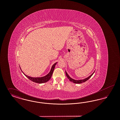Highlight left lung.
Masks as SVG:
<instances>
[{
  "mask_svg": "<svg viewBox=\"0 0 120 120\" xmlns=\"http://www.w3.org/2000/svg\"><path fill=\"white\" fill-rule=\"evenodd\" d=\"M65 72H66V75H67V77H68V78L69 80H70L72 82H73V83H75V84H80V83L85 82H86V81H87V80H89V79L91 77L92 75L94 74V72H95V71H94L90 75L89 77L86 78L84 79H83V80H74V79L71 78V77H70L69 76V75L67 73V72H66V71Z\"/></svg>",
  "mask_w": 120,
  "mask_h": 120,
  "instance_id": "8db88e82",
  "label": "left lung"
}]
</instances>
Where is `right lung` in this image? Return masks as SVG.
Wrapping results in <instances>:
<instances>
[{
	"label": "right lung",
	"mask_w": 120,
	"mask_h": 120,
	"mask_svg": "<svg viewBox=\"0 0 120 120\" xmlns=\"http://www.w3.org/2000/svg\"><path fill=\"white\" fill-rule=\"evenodd\" d=\"M57 63H55L52 67L51 70L50 71V72L45 76H43V77H32L30 76H28L26 75L25 74L23 73V71H22V72L25 75V76H26V77H27L29 80L32 81L33 82H34L35 83H39V84H41V83H45L46 82H47L48 81H49V80H50L51 78L52 75L53 73L54 69L55 68V66L56 65V64Z\"/></svg>",
	"instance_id": "add662e5"
}]
</instances>
